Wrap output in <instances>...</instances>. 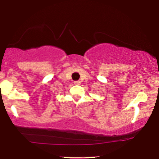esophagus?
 <instances>
[{
    "instance_id": "1",
    "label": "esophagus",
    "mask_w": 159,
    "mask_h": 159,
    "mask_svg": "<svg viewBox=\"0 0 159 159\" xmlns=\"http://www.w3.org/2000/svg\"><path fill=\"white\" fill-rule=\"evenodd\" d=\"M74 84H76V85H79L80 84H81V81H74Z\"/></svg>"
}]
</instances>
